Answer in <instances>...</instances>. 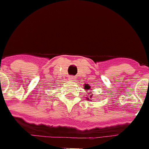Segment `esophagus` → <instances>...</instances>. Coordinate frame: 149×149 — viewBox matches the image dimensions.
Listing matches in <instances>:
<instances>
[{
  "mask_svg": "<svg viewBox=\"0 0 149 149\" xmlns=\"http://www.w3.org/2000/svg\"><path fill=\"white\" fill-rule=\"evenodd\" d=\"M68 79L70 81H75L76 80V77H73V76H70V77H69Z\"/></svg>",
  "mask_w": 149,
  "mask_h": 149,
  "instance_id": "34e87169",
  "label": "esophagus"
}]
</instances>
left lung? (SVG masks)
Listing matches in <instances>:
<instances>
[{"mask_svg": "<svg viewBox=\"0 0 149 149\" xmlns=\"http://www.w3.org/2000/svg\"><path fill=\"white\" fill-rule=\"evenodd\" d=\"M84 89H85L86 90H89V89H90V86H89V85H88V84H85V87H84ZM92 96H93V95H89V97H90V99H89V98H87V100H91Z\"/></svg>", "mask_w": 149, "mask_h": 149, "instance_id": "left-lung-1", "label": "left lung"}]
</instances>
